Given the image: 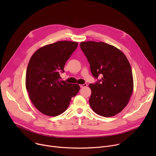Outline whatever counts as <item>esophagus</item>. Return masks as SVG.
<instances>
[{
  "mask_svg": "<svg viewBox=\"0 0 156 156\" xmlns=\"http://www.w3.org/2000/svg\"><path fill=\"white\" fill-rule=\"evenodd\" d=\"M87 86V84L86 83H85V84H80V87H86Z\"/></svg>",
  "mask_w": 156,
  "mask_h": 156,
  "instance_id": "obj_1",
  "label": "esophagus"
}]
</instances>
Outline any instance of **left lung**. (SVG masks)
Masks as SVG:
<instances>
[{"label":"left lung","mask_w":156,"mask_h":156,"mask_svg":"<svg viewBox=\"0 0 156 156\" xmlns=\"http://www.w3.org/2000/svg\"><path fill=\"white\" fill-rule=\"evenodd\" d=\"M80 47L90 63L93 75L96 78L102 75L99 82L89 84L91 108L104 117L118 114L126 106L133 91L128 60L122 51L103 42H81Z\"/></svg>","instance_id":"left-lung-1"}]
</instances>
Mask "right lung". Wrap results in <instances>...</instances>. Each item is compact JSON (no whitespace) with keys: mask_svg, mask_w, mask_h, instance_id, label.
<instances>
[{"mask_svg":"<svg viewBox=\"0 0 156 156\" xmlns=\"http://www.w3.org/2000/svg\"><path fill=\"white\" fill-rule=\"evenodd\" d=\"M78 46L77 42L58 41L38 49L31 56L27 70L26 88L34 107L51 117L60 115L78 93V84L61 81L66 62Z\"/></svg>","mask_w":156,"mask_h":156,"instance_id":"add662e5","label":"right lung"}]
</instances>
